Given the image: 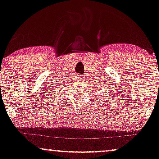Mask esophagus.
Instances as JSON below:
<instances>
[{
  "mask_svg": "<svg viewBox=\"0 0 159 159\" xmlns=\"http://www.w3.org/2000/svg\"><path fill=\"white\" fill-rule=\"evenodd\" d=\"M77 78H78L77 79H78V80H79V81H83L84 80V76H83V75H78Z\"/></svg>",
  "mask_w": 159,
  "mask_h": 159,
  "instance_id": "34e87169",
  "label": "esophagus"
}]
</instances>
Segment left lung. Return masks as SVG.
I'll return each mask as SVG.
<instances>
[{
	"label": "left lung",
	"instance_id": "8db88e82",
	"mask_svg": "<svg viewBox=\"0 0 159 159\" xmlns=\"http://www.w3.org/2000/svg\"><path fill=\"white\" fill-rule=\"evenodd\" d=\"M98 86V87H97L98 88V90H99V86ZM98 98H99V97H98Z\"/></svg>",
	"mask_w": 159,
	"mask_h": 159
}]
</instances>
